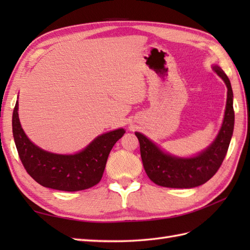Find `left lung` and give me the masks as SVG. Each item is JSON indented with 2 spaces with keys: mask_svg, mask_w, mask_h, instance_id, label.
Returning a JSON list of instances; mask_svg holds the SVG:
<instances>
[{
  "mask_svg": "<svg viewBox=\"0 0 250 250\" xmlns=\"http://www.w3.org/2000/svg\"><path fill=\"white\" fill-rule=\"evenodd\" d=\"M213 70L228 88L227 104L219 133L205 150L189 158L176 157L163 151L144 134L135 132L145 172L156 185L167 188L198 187L213 177L224 161L234 129L233 91L226 73L218 65H214Z\"/></svg>",
  "mask_w": 250,
  "mask_h": 250,
  "instance_id": "1",
  "label": "left lung"
}]
</instances>
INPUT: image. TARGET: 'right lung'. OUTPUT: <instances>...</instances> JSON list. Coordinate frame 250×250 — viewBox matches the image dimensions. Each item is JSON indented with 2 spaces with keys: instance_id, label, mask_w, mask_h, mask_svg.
<instances>
[{
  "instance_id": "obj_1",
  "label": "right lung",
  "mask_w": 250,
  "mask_h": 250,
  "mask_svg": "<svg viewBox=\"0 0 250 250\" xmlns=\"http://www.w3.org/2000/svg\"><path fill=\"white\" fill-rule=\"evenodd\" d=\"M125 133L124 129L101 134L74 155H60L34 145L21 128L18 101L13 113V135L24 168L36 183L61 191L91 188L103 176L106 161L116 142Z\"/></svg>"
}]
</instances>
